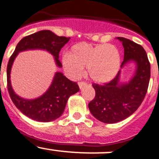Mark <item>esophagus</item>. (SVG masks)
Masks as SVG:
<instances>
[{
    "mask_svg": "<svg viewBox=\"0 0 159 159\" xmlns=\"http://www.w3.org/2000/svg\"><path fill=\"white\" fill-rule=\"evenodd\" d=\"M86 84H87L84 82V81H80V82H78V86H79L80 89H82L83 87L85 86Z\"/></svg>",
    "mask_w": 159,
    "mask_h": 159,
    "instance_id": "34e87169",
    "label": "esophagus"
}]
</instances>
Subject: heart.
<instances>
[{
    "instance_id": "b5f03b06",
    "label": "heart",
    "mask_w": 159,
    "mask_h": 159,
    "mask_svg": "<svg viewBox=\"0 0 159 159\" xmlns=\"http://www.w3.org/2000/svg\"><path fill=\"white\" fill-rule=\"evenodd\" d=\"M62 63L70 78H79L84 66H87L89 76L93 81L105 83L113 79L118 74L121 56L118 48L113 44L93 46L80 42L73 45L69 53L63 55Z\"/></svg>"
}]
</instances>
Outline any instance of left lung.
I'll list each match as a JSON object with an SVG mask.
<instances>
[{
    "mask_svg": "<svg viewBox=\"0 0 159 159\" xmlns=\"http://www.w3.org/2000/svg\"><path fill=\"white\" fill-rule=\"evenodd\" d=\"M117 39L124 48L121 67L134 62L136 71L127 83L120 82L119 70L110 82L93 84L96 96L89 103V108L96 119L107 124L122 121L134 113L146 96L151 77V65L143 47L125 38L118 37Z\"/></svg>",
    "mask_w": 159,
    "mask_h": 159,
    "instance_id": "1",
    "label": "left lung"
}]
</instances>
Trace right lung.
<instances>
[{
    "label": "right lung",
    "mask_w": 159,
    "mask_h": 159,
    "mask_svg": "<svg viewBox=\"0 0 159 159\" xmlns=\"http://www.w3.org/2000/svg\"><path fill=\"white\" fill-rule=\"evenodd\" d=\"M70 38L59 37L50 30H41L24 37L18 43L14 52L10 57L7 66V84L11 100L23 115L33 120L48 122L63 115L66 102L70 96L79 91L77 82L71 81L61 72H56L48 89L34 100H26L13 91L10 80L11 66L19 52L30 49H43L51 53L58 67H62L59 54Z\"/></svg>",
    "instance_id": "right-lung-1"
}]
</instances>
